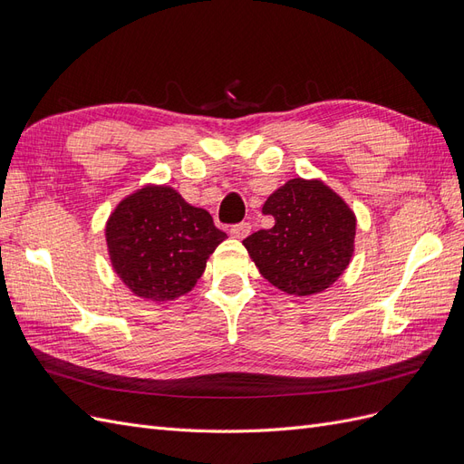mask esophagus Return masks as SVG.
Here are the masks:
<instances>
[{"mask_svg": "<svg viewBox=\"0 0 464 464\" xmlns=\"http://www.w3.org/2000/svg\"><path fill=\"white\" fill-rule=\"evenodd\" d=\"M249 232H251V224L249 222H237V224H234V227L230 228V234L234 237H237V240H244L246 236H249Z\"/></svg>", "mask_w": 464, "mask_h": 464, "instance_id": "esophagus-1", "label": "esophagus"}]
</instances>
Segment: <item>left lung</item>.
I'll use <instances>...</instances> for the list:
<instances>
[{
	"label": "left lung",
	"mask_w": 464,
	"mask_h": 464,
	"mask_svg": "<svg viewBox=\"0 0 464 464\" xmlns=\"http://www.w3.org/2000/svg\"><path fill=\"white\" fill-rule=\"evenodd\" d=\"M273 228L247 236L244 246L259 273L276 288L312 296L329 288L354 251L356 217L319 179L294 178L263 205Z\"/></svg>",
	"instance_id": "8db88e82"
}]
</instances>
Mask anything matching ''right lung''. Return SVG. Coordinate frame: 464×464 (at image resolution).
Masks as SVG:
<instances>
[{
  "label": "right lung",
  "mask_w": 464,
  "mask_h": 464,
  "mask_svg": "<svg viewBox=\"0 0 464 464\" xmlns=\"http://www.w3.org/2000/svg\"><path fill=\"white\" fill-rule=\"evenodd\" d=\"M224 237L205 208L191 207L166 186H147L130 195L106 224L118 276L137 296L154 302L189 292Z\"/></svg>",
  "instance_id": "obj_1"
}]
</instances>
